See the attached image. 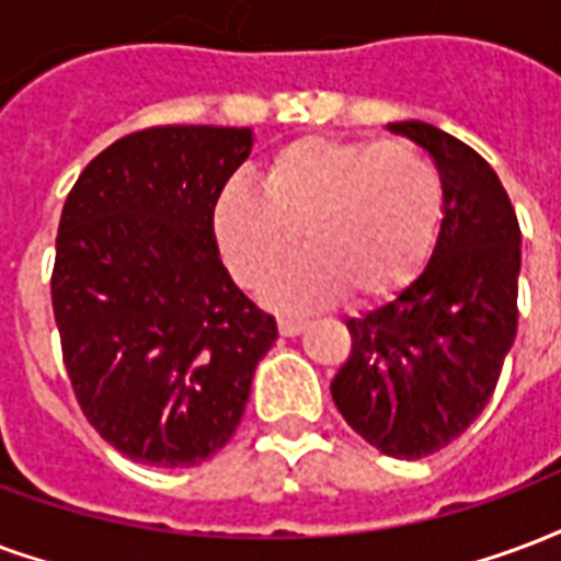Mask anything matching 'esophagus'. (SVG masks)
Returning a JSON list of instances; mask_svg holds the SVG:
<instances>
[{
    "label": "esophagus",
    "mask_w": 561,
    "mask_h": 561,
    "mask_svg": "<svg viewBox=\"0 0 561 561\" xmlns=\"http://www.w3.org/2000/svg\"><path fill=\"white\" fill-rule=\"evenodd\" d=\"M302 330H306V321H300V318H279L282 335H300Z\"/></svg>",
    "instance_id": "obj_1"
}]
</instances>
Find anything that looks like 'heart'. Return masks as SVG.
I'll return each instance as SVG.
<instances>
[{
    "mask_svg": "<svg viewBox=\"0 0 561 561\" xmlns=\"http://www.w3.org/2000/svg\"><path fill=\"white\" fill-rule=\"evenodd\" d=\"M443 219V181L408 142L302 136L270 153L259 186L231 184L214 205V238L231 276L255 291L297 259L267 297L309 309L342 294L383 300L428 259Z\"/></svg>",
    "mask_w": 561,
    "mask_h": 561,
    "instance_id": "heart-1",
    "label": "heart"
}]
</instances>
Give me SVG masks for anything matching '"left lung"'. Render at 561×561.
<instances>
[{"label":"left lung","instance_id":"1","mask_svg":"<svg viewBox=\"0 0 561 561\" xmlns=\"http://www.w3.org/2000/svg\"><path fill=\"white\" fill-rule=\"evenodd\" d=\"M389 130L425 148L443 181L431 261L396 300L347 321L330 383L344 422L389 458H425L479 419L517 335L520 226L470 145L425 122Z\"/></svg>","mask_w":561,"mask_h":561}]
</instances>
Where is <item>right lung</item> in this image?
<instances>
[{
  "label": "right lung",
  "instance_id": "right-lung-1",
  "mask_svg": "<svg viewBox=\"0 0 561 561\" xmlns=\"http://www.w3.org/2000/svg\"><path fill=\"white\" fill-rule=\"evenodd\" d=\"M249 127L165 124L122 136L68 193L53 314L82 413L139 463L196 467L238 431L276 318L231 282L214 205Z\"/></svg>",
  "mask_w": 561,
  "mask_h": 561
}]
</instances>
